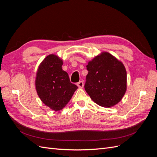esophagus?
Instances as JSON below:
<instances>
[{
  "label": "esophagus",
  "mask_w": 157,
  "mask_h": 157,
  "mask_svg": "<svg viewBox=\"0 0 157 157\" xmlns=\"http://www.w3.org/2000/svg\"><path fill=\"white\" fill-rule=\"evenodd\" d=\"M77 85L79 88H82L84 87V82L82 81H80L77 84Z\"/></svg>",
  "instance_id": "34e87169"
}]
</instances>
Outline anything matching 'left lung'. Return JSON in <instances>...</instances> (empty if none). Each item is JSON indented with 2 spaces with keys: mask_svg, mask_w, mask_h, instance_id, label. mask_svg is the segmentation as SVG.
Returning <instances> with one entry per match:
<instances>
[{
  "mask_svg": "<svg viewBox=\"0 0 157 157\" xmlns=\"http://www.w3.org/2000/svg\"><path fill=\"white\" fill-rule=\"evenodd\" d=\"M88 73L84 88L99 106L111 107L119 103L126 92V71L122 61L102 52L86 65Z\"/></svg>",
  "mask_w": 157,
  "mask_h": 157,
  "instance_id": "8db88e82",
  "label": "left lung"
}]
</instances>
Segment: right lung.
I'll return each instance as SVG.
<instances>
[{
	"instance_id": "obj_1",
	"label": "right lung",
	"mask_w": 157,
	"mask_h": 157,
	"mask_svg": "<svg viewBox=\"0 0 157 157\" xmlns=\"http://www.w3.org/2000/svg\"><path fill=\"white\" fill-rule=\"evenodd\" d=\"M63 61L58 56L50 54L37 69L35 86L36 93L44 105L55 111L67 105L78 88L71 83L67 72L61 66Z\"/></svg>"
}]
</instances>
